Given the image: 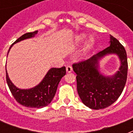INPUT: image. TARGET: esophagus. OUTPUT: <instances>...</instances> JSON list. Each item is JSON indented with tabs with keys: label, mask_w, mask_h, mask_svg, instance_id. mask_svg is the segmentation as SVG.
<instances>
[{
	"label": "esophagus",
	"mask_w": 133,
	"mask_h": 133,
	"mask_svg": "<svg viewBox=\"0 0 133 133\" xmlns=\"http://www.w3.org/2000/svg\"><path fill=\"white\" fill-rule=\"evenodd\" d=\"M66 71L67 72H71L72 71V66H70V65H68V66L66 67Z\"/></svg>",
	"instance_id": "obj_1"
}]
</instances>
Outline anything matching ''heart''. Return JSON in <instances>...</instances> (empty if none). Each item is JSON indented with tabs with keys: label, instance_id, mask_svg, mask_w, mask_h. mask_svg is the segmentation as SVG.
Returning <instances> with one entry per match:
<instances>
[{
	"label": "heart",
	"instance_id": "b5f03b06",
	"mask_svg": "<svg viewBox=\"0 0 133 133\" xmlns=\"http://www.w3.org/2000/svg\"><path fill=\"white\" fill-rule=\"evenodd\" d=\"M85 38H86V35L84 34H81L77 35L76 37H75V41H74V43L75 45H79L85 41ZM94 43H95V41L93 39V38H90L88 40V41L86 42V44L85 45V50H84V52L85 53H88L91 51V50L92 49L93 45H94Z\"/></svg>",
	"mask_w": 133,
	"mask_h": 133
}]
</instances>
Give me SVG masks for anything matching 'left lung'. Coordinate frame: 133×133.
<instances>
[{"label": "left lung", "mask_w": 133, "mask_h": 133, "mask_svg": "<svg viewBox=\"0 0 133 133\" xmlns=\"http://www.w3.org/2000/svg\"><path fill=\"white\" fill-rule=\"evenodd\" d=\"M112 54L119 56L121 66L113 76H104L98 71V61ZM72 68L77 74V92L82 102L91 109H103L117 100L126 85L128 72L126 50L110 35V46L88 60L75 63Z\"/></svg>", "instance_id": "8db88e82"}]
</instances>
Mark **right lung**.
I'll return each mask as SVG.
<instances>
[{
    "instance_id": "add662e5",
    "label": "right lung",
    "mask_w": 133,
    "mask_h": 133,
    "mask_svg": "<svg viewBox=\"0 0 133 133\" xmlns=\"http://www.w3.org/2000/svg\"><path fill=\"white\" fill-rule=\"evenodd\" d=\"M38 31L28 32L18 38L9 48L11 49L14 43L23 40L34 37ZM8 51V52H9ZM66 73L65 67L61 68H51L46 74L42 81L38 85L30 89H19L16 87L9 79L6 70V80L11 94L18 103L28 108H41L47 106L56 94L58 83Z\"/></svg>"
}]
</instances>
